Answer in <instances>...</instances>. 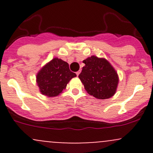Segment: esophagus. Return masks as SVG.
Segmentation results:
<instances>
[{
  "instance_id": "1",
  "label": "esophagus",
  "mask_w": 153,
  "mask_h": 153,
  "mask_svg": "<svg viewBox=\"0 0 153 153\" xmlns=\"http://www.w3.org/2000/svg\"><path fill=\"white\" fill-rule=\"evenodd\" d=\"M80 72H81V71H78V72H76V75H77V76H78V75H79Z\"/></svg>"
}]
</instances>
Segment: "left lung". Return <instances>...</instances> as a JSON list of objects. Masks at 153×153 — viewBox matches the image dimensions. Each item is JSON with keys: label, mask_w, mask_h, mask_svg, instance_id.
Returning a JSON list of instances; mask_svg holds the SVG:
<instances>
[{"label": "left lung", "mask_w": 153, "mask_h": 153, "mask_svg": "<svg viewBox=\"0 0 153 153\" xmlns=\"http://www.w3.org/2000/svg\"><path fill=\"white\" fill-rule=\"evenodd\" d=\"M78 78L88 94L98 99H108L115 94L119 78L116 70L104 58L92 55L83 61Z\"/></svg>", "instance_id": "left-lung-1"}]
</instances>
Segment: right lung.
<instances>
[{
	"label": "right lung",
	"instance_id": "obj_1",
	"mask_svg": "<svg viewBox=\"0 0 153 153\" xmlns=\"http://www.w3.org/2000/svg\"><path fill=\"white\" fill-rule=\"evenodd\" d=\"M75 77L76 74L71 72L68 63L54 58L38 71L36 82L41 93L52 98L62 93L68 83Z\"/></svg>",
	"mask_w": 153,
	"mask_h": 153
}]
</instances>
